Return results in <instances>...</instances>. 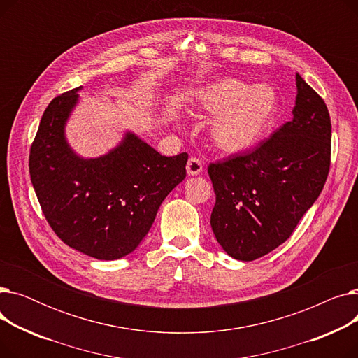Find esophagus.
<instances>
[{
    "label": "esophagus",
    "instance_id": "obj_1",
    "mask_svg": "<svg viewBox=\"0 0 358 358\" xmlns=\"http://www.w3.org/2000/svg\"><path fill=\"white\" fill-rule=\"evenodd\" d=\"M201 171H203V162L199 158L192 157L189 159V162H187V174L199 176V174H201Z\"/></svg>",
    "mask_w": 358,
    "mask_h": 358
}]
</instances>
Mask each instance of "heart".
Wrapping results in <instances>:
<instances>
[{
    "label": "heart",
    "instance_id": "heart-1",
    "mask_svg": "<svg viewBox=\"0 0 358 358\" xmlns=\"http://www.w3.org/2000/svg\"><path fill=\"white\" fill-rule=\"evenodd\" d=\"M197 106L217 116L210 127L215 146L224 154H239L266 136L277 115L278 96L268 84L252 87L227 78L204 87L197 96Z\"/></svg>",
    "mask_w": 358,
    "mask_h": 358
}]
</instances>
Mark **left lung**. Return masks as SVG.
Returning a JSON list of instances; mask_svg holds the SVG:
<instances>
[{"mask_svg": "<svg viewBox=\"0 0 358 358\" xmlns=\"http://www.w3.org/2000/svg\"><path fill=\"white\" fill-rule=\"evenodd\" d=\"M293 119L248 154L208 168L220 247L252 261L281 245L321 194L331 165V119L321 96L296 73Z\"/></svg>", "mask_w": 358, "mask_h": 358, "instance_id": "obj_1", "label": "left lung"}]
</instances>
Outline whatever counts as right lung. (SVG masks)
<instances>
[{
    "mask_svg": "<svg viewBox=\"0 0 358 358\" xmlns=\"http://www.w3.org/2000/svg\"><path fill=\"white\" fill-rule=\"evenodd\" d=\"M80 90L46 107L30 148V178L48 223L68 247L117 259L149 232L164 199L185 178L189 155L164 157L127 131L108 154L78 157L65 139V124Z\"/></svg>",
    "mask_w": 358,
    "mask_h": 358,
    "instance_id": "right-lung-1",
    "label": "right lung"
}]
</instances>
